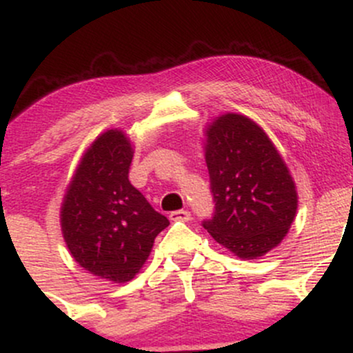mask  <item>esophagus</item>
<instances>
[{"mask_svg":"<svg viewBox=\"0 0 353 353\" xmlns=\"http://www.w3.org/2000/svg\"><path fill=\"white\" fill-rule=\"evenodd\" d=\"M169 219H171V221L188 222V221H190V212H189V210H184V209L174 210V212L169 214Z\"/></svg>","mask_w":353,"mask_h":353,"instance_id":"1","label":"esophagus"}]
</instances>
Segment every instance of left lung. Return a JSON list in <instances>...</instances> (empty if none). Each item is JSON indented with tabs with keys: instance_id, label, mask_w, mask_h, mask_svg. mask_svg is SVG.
Segmentation results:
<instances>
[{
	"instance_id": "left-lung-1",
	"label": "left lung",
	"mask_w": 353,
	"mask_h": 353,
	"mask_svg": "<svg viewBox=\"0 0 353 353\" xmlns=\"http://www.w3.org/2000/svg\"><path fill=\"white\" fill-rule=\"evenodd\" d=\"M205 136L216 208L202 228L237 257H261L281 244L295 219L292 176L269 136L249 117L219 116Z\"/></svg>"
}]
</instances>
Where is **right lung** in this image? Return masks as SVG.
Returning <instances> with one entry per match:
<instances>
[{
    "mask_svg": "<svg viewBox=\"0 0 353 353\" xmlns=\"http://www.w3.org/2000/svg\"><path fill=\"white\" fill-rule=\"evenodd\" d=\"M131 161L124 132H103L84 152L61 205V230L74 261L116 283L134 279L169 225L129 182Z\"/></svg>",
    "mask_w": 353,
    "mask_h": 353,
    "instance_id": "obj_1",
    "label": "right lung"
}]
</instances>
